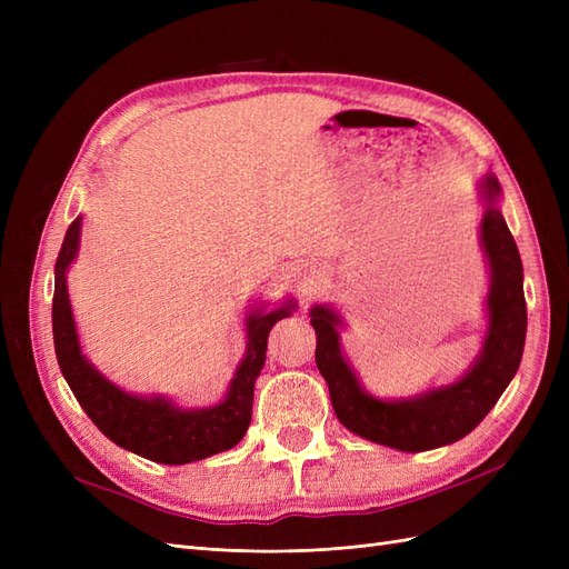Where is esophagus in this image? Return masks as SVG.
<instances>
[{
  "mask_svg": "<svg viewBox=\"0 0 569 569\" xmlns=\"http://www.w3.org/2000/svg\"><path fill=\"white\" fill-rule=\"evenodd\" d=\"M318 282H320V270L316 266H306V270L301 272V278H299V287H301L303 295L306 297L313 295Z\"/></svg>",
  "mask_w": 569,
  "mask_h": 569,
  "instance_id": "1",
  "label": "esophagus"
}]
</instances>
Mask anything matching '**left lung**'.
<instances>
[{
  "label": "left lung",
  "instance_id": "obj_1",
  "mask_svg": "<svg viewBox=\"0 0 569 569\" xmlns=\"http://www.w3.org/2000/svg\"><path fill=\"white\" fill-rule=\"evenodd\" d=\"M479 192L487 203L479 226V242L489 263V330L472 368L458 382L429 389L412 399H375L360 387L349 360L341 353V318L330 306H313L311 325L318 335L316 363L330 387L339 422L353 435L408 453L439 449L470 435L518 372L527 337L522 261L506 218L498 209L501 184L496 176L487 173L481 178Z\"/></svg>",
  "mask_w": 569,
  "mask_h": 569
}]
</instances>
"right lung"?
I'll return each instance as SVG.
<instances>
[{
	"mask_svg": "<svg viewBox=\"0 0 569 569\" xmlns=\"http://www.w3.org/2000/svg\"><path fill=\"white\" fill-rule=\"evenodd\" d=\"M80 226L82 218L78 216L68 228L57 258L51 330L59 368L82 410L120 449L153 462L184 465L232 449L242 441L251 422L253 382L266 363L268 335L274 322L291 313L295 301H287L278 311H258L247 318V356L220 403L182 410L163 396H132L109 382L80 351L66 284V270L76 261L80 247Z\"/></svg>",
	"mask_w": 569,
	"mask_h": 569,
	"instance_id": "1",
	"label": "right lung"
}]
</instances>
